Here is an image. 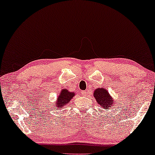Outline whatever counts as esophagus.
I'll list each match as a JSON object with an SVG mask.
<instances>
[{"label":"esophagus","instance_id":"esophagus-1","mask_svg":"<svg viewBox=\"0 0 155 155\" xmlns=\"http://www.w3.org/2000/svg\"><path fill=\"white\" fill-rule=\"evenodd\" d=\"M89 90H85V91H84V92H82V95H83V96H87L88 95V94H89Z\"/></svg>","mask_w":155,"mask_h":155}]
</instances>
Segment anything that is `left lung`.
Segmentation results:
<instances>
[{
	"label": "left lung",
	"mask_w": 155,
	"mask_h": 155,
	"mask_svg": "<svg viewBox=\"0 0 155 155\" xmlns=\"http://www.w3.org/2000/svg\"><path fill=\"white\" fill-rule=\"evenodd\" d=\"M94 97L97 102L100 105L101 107L105 109H109L115 107V100L111 97L109 92L104 88H98L94 90Z\"/></svg>",
	"instance_id": "left-lung-1"
}]
</instances>
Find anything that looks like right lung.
<instances>
[{
    "label": "right lung",
    "instance_id": "obj_1",
    "mask_svg": "<svg viewBox=\"0 0 155 155\" xmlns=\"http://www.w3.org/2000/svg\"><path fill=\"white\" fill-rule=\"evenodd\" d=\"M75 95V93L73 92H69L67 89H63L57 97V99L55 102V109H62L65 107L69 101L73 99V97Z\"/></svg>",
    "mask_w": 155,
    "mask_h": 155
}]
</instances>
